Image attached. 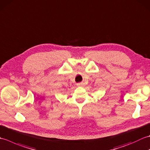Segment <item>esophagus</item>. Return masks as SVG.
Returning a JSON list of instances; mask_svg holds the SVG:
<instances>
[{
    "label": "esophagus",
    "instance_id": "obj_1",
    "mask_svg": "<svg viewBox=\"0 0 150 150\" xmlns=\"http://www.w3.org/2000/svg\"><path fill=\"white\" fill-rule=\"evenodd\" d=\"M84 84L82 83V82H80V83H78L77 84V86H83Z\"/></svg>",
    "mask_w": 150,
    "mask_h": 150
}]
</instances>
